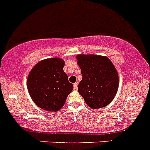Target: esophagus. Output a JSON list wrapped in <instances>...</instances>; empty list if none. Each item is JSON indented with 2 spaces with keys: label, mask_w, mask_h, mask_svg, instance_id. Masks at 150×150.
I'll return each mask as SVG.
<instances>
[{
  "label": "esophagus",
  "mask_w": 150,
  "mask_h": 150,
  "mask_svg": "<svg viewBox=\"0 0 150 150\" xmlns=\"http://www.w3.org/2000/svg\"><path fill=\"white\" fill-rule=\"evenodd\" d=\"M77 87H78V84H77V83H74V89L75 90H76Z\"/></svg>",
  "instance_id": "esophagus-1"
}]
</instances>
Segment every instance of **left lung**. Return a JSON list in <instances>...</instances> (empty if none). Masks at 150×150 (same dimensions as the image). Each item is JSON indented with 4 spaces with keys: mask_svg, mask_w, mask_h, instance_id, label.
Segmentation results:
<instances>
[{
    "mask_svg": "<svg viewBox=\"0 0 150 150\" xmlns=\"http://www.w3.org/2000/svg\"><path fill=\"white\" fill-rule=\"evenodd\" d=\"M76 58L82 75L78 91L86 105L93 109L108 105L118 90V75L115 66L107 57L78 55Z\"/></svg>",
    "mask_w": 150,
    "mask_h": 150,
    "instance_id": "left-lung-1",
    "label": "left lung"
}]
</instances>
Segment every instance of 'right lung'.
Wrapping results in <instances>:
<instances>
[{
    "mask_svg": "<svg viewBox=\"0 0 150 150\" xmlns=\"http://www.w3.org/2000/svg\"><path fill=\"white\" fill-rule=\"evenodd\" d=\"M64 62L57 58L41 61L27 79L29 93L35 104L45 110L56 112L64 105L74 86L63 69Z\"/></svg>",
    "mask_w": 150,
    "mask_h": 150,
    "instance_id": "1",
    "label": "right lung"
}]
</instances>
